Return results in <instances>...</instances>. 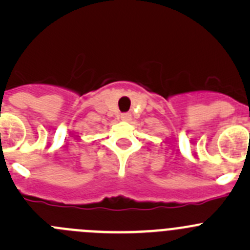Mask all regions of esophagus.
<instances>
[{
    "label": "esophagus",
    "mask_w": 250,
    "mask_h": 250,
    "mask_svg": "<svg viewBox=\"0 0 250 250\" xmlns=\"http://www.w3.org/2000/svg\"><path fill=\"white\" fill-rule=\"evenodd\" d=\"M130 118H132V115H130L129 112L121 113V120H122V121H125V122H128V121H130Z\"/></svg>",
    "instance_id": "obj_1"
}]
</instances>
